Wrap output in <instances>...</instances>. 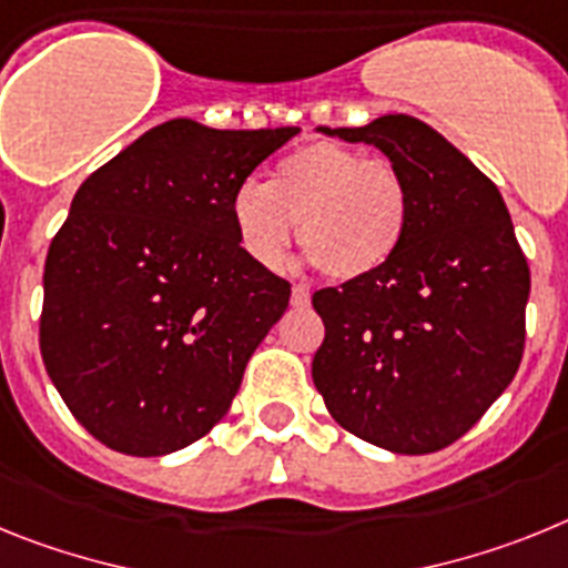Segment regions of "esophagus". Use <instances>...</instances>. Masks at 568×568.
Masks as SVG:
<instances>
[{
    "instance_id": "1",
    "label": "esophagus",
    "mask_w": 568,
    "mask_h": 568,
    "mask_svg": "<svg viewBox=\"0 0 568 568\" xmlns=\"http://www.w3.org/2000/svg\"><path fill=\"white\" fill-rule=\"evenodd\" d=\"M308 303H312V288H308V285H294V288H291V305L305 308Z\"/></svg>"
}]
</instances>
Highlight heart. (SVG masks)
<instances>
[{
	"instance_id": "1",
	"label": "heart",
	"mask_w": 568,
	"mask_h": 568,
	"mask_svg": "<svg viewBox=\"0 0 568 568\" xmlns=\"http://www.w3.org/2000/svg\"><path fill=\"white\" fill-rule=\"evenodd\" d=\"M231 220L245 254L265 268L283 263L297 225L308 263L334 280H363L400 248L412 194L392 162L312 142L283 156L268 185L243 182L231 196Z\"/></svg>"
}]
</instances>
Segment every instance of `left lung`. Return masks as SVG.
Here are the masks:
<instances>
[{
  "label": "left lung",
  "mask_w": 568,
  "mask_h": 568,
  "mask_svg": "<svg viewBox=\"0 0 568 568\" xmlns=\"http://www.w3.org/2000/svg\"><path fill=\"white\" fill-rule=\"evenodd\" d=\"M317 131L383 151L406 180L412 220L377 274L314 294L325 323L314 386L359 440L440 452L520 366L529 265L509 209L475 162L408 113Z\"/></svg>",
  "instance_id": "obj_1"
}]
</instances>
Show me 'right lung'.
I'll return each instance as SVG.
<instances>
[{
  "instance_id": "obj_1",
  "label": "right lung",
  "mask_w": 568,
  "mask_h": 568,
  "mask_svg": "<svg viewBox=\"0 0 568 568\" xmlns=\"http://www.w3.org/2000/svg\"><path fill=\"white\" fill-rule=\"evenodd\" d=\"M300 128H151L93 171L45 260L48 377L113 452L171 455L240 392L291 285L240 245L231 196Z\"/></svg>"
}]
</instances>
